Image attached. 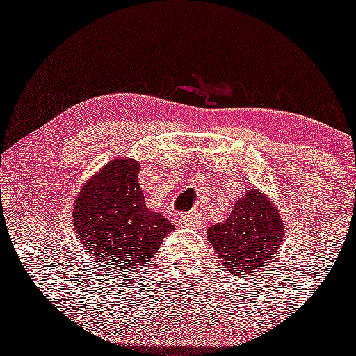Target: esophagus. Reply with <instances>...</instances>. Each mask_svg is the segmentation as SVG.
I'll list each match as a JSON object with an SVG mask.
<instances>
[{
    "label": "esophagus",
    "mask_w": 356,
    "mask_h": 356,
    "mask_svg": "<svg viewBox=\"0 0 356 356\" xmlns=\"http://www.w3.org/2000/svg\"><path fill=\"white\" fill-rule=\"evenodd\" d=\"M177 220L184 227H197L199 224H201V214H199L197 211H191V212H186V214L179 216Z\"/></svg>",
    "instance_id": "1"
}]
</instances>
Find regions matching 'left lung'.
Returning <instances> with one entry per match:
<instances>
[{"mask_svg":"<svg viewBox=\"0 0 356 356\" xmlns=\"http://www.w3.org/2000/svg\"><path fill=\"white\" fill-rule=\"evenodd\" d=\"M283 227V218L273 202L251 189L234 204L227 220L209 227L207 239L224 268L236 276L249 277L276 254L284 238Z\"/></svg>","mask_w":356,"mask_h":356,"instance_id":"left-lung-1","label":"left lung"}]
</instances>
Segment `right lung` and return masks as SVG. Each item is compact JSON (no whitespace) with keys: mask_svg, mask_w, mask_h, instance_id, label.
<instances>
[{"mask_svg":"<svg viewBox=\"0 0 356 356\" xmlns=\"http://www.w3.org/2000/svg\"><path fill=\"white\" fill-rule=\"evenodd\" d=\"M140 164L115 159L81 187L73 206V226L100 268L145 266L174 224L145 206L138 184Z\"/></svg>","mask_w":356,"mask_h":356,"instance_id":"1","label":"right lung"}]
</instances>
